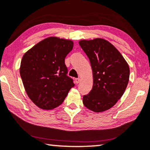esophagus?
Returning a JSON list of instances; mask_svg holds the SVG:
<instances>
[{
  "label": "esophagus",
  "instance_id": "esophagus-1",
  "mask_svg": "<svg viewBox=\"0 0 150 150\" xmlns=\"http://www.w3.org/2000/svg\"><path fill=\"white\" fill-rule=\"evenodd\" d=\"M80 82V78H76L75 79V83H76V84H78L79 82Z\"/></svg>",
  "mask_w": 150,
  "mask_h": 150
}]
</instances>
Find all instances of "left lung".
Segmentation results:
<instances>
[{"label": "left lung", "mask_w": 150, "mask_h": 150, "mask_svg": "<svg viewBox=\"0 0 150 150\" xmlns=\"http://www.w3.org/2000/svg\"><path fill=\"white\" fill-rule=\"evenodd\" d=\"M79 44L89 58L93 72L92 89L83 96V104L96 112L109 110L124 94L129 66L110 42L102 38L82 40Z\"/></svg>", "instance_id": "8db88e82"}]
</instances>
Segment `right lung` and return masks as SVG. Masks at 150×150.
Returning a JSON list of instances; mask_svg holds the SVG:
<instances>
[{
  "mask_svg": "<svg viewBox=\"0 0 150 150\" xmlns=\"http://www.w3.org/2000/svg\"><path fill=\"white\" fill-rule=\"evenodd\" d=\"M73 47V41L50 37L23 54L20 66L23 86L29 98L41 109L60 105L75 86L65 64V58Z\"/></svg>",
  "mask_w": 150,
  "mask_h": 150,
  "instance_id": "right-lung-1",
  "label": "right lung"
}]
</instances>
